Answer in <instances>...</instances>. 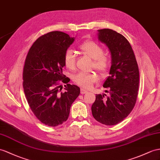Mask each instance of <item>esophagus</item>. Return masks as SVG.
<instances>
[{"instance_id":"1","label":"esophagus","mask_w":160,"mask_h":160,"mask_svg":"<svg viewBox=\"0 0 160 160\" xmlns=\"http://www.w3.org/2000/svg\"><path fill=\"white\" fill-rule=\"evenodd\" d=\"M88 93V91L87 90H85V89H81V94H84V93Z\"/></svg>"}]
</instances>
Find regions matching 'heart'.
I'll list each match as a JSON object with an SVG mask.
<instances>
[{
  "label": "heart",
  "mask_w": 160,
  "mask_h": 160,
  "mask_svg": "<svg viewBox=\"0 0 160 160\" xmlns=\"http://www.w3.org/2000/svg\"><path fill=\"white\" fill-rule=\"evenodd\" d=\"M79 49L84 55L92 59L91 67L95 68L102 75L106 74L111 64V58L109 54L104 52V48L93 41H86L82 42ZM65 67L69 70H74L76 65V58L73 51L67 50L64 57ZM98 79V77L94 72H80L73 77V81L77 85L85 89L90 88Z\"/></svg>",
  "instance_id": "1"
}]
</instances>
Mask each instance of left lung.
Returning a JSON list of instances; mask_svg holds the SVG:
<instances>
[{
  "label": "left lung",
  "mask_w": 160,
  "mask_h": 160,
  "mask_svg": "<svg viewBox=\"0 0 160 160\" xmlns=\"http://www.w3.org/2000/svg\"><path fill=\"white\" fill-rule=\"evenodd\" d=\"M98 39L106 44L111 54L110 76L103 87L109 96L96 94L92 112L98 122L116 125L127 118L136 102L139 86V71L130 42L122 34L111 29L98 30Z\"/></svg>",
  "instance_id": "obj_1"
}]
</instances>
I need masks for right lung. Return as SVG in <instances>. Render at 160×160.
I'll list each match as a JSON object with an SVG mask.
<instances>
[{
    "instance_id": "add662e5",
    "label": "right lung",
    "mask_w": 160,
    "mask_h": 160,
    "mask_svg": "<svg viewBox=\"0 0 160 160\" xmlns=\"http://www.w3.org/2000/svg\"><path fill=\"white\" fill-rule=\"evenodd\" d=\"M75 38L53 31L38 38L29 49L23 70V88L29 107L46 126L55 127L68 118L80 88L63 74L65 52ZM66 91L63 92L61 83Z\"/></svg>"
}]
</instances>
